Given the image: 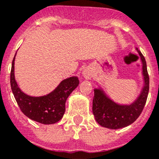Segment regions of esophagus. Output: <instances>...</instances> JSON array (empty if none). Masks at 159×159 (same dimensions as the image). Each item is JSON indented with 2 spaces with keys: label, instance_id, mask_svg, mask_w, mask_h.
Segmentation results:
<instances>
[{
  "label": "esophagus",
  "instance_id": "esophagus-1",
  "mask_svg": "<svg viewBox=\"0 0 159 159\" xmlns=\"http://www.w3.org/2000/svg\"><path fill=\"white\" fill-rule=\"evenodd\" d=\"M83 77L86 79V80H90L93 77V71L90 68L87 67L83 70L82 72Z\"/></svg>",
  "mask_w": 159,
  "mask_h": 159
}]
</instances>
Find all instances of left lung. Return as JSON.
Masks as SVG:
<instances>
[{
    "label": "left lung",
    "instance_id": "8db88e82",
    "mask_svg": "<svg viewBox=\"0 0 159 159\" xmlns=\"http://www.w3.org/2000/svg\"><path fill=\"white\" fill-rule=\"evenodd\" d=\"M141 62L143 87L138 96L129 104L118 103L111 99L104 88L93 89V114L100 126L111 129H121L135 122L141 113L149 92V76L144 57L135 48Z\"/></svg>",
    "mask_w": 159,
    "mask_h": 159
}]
</instances>
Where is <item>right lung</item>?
Instances as JSON below:
<instances>
[{
    "label": "right lung",
    "instance_id": "1",
    "mask_svg": "<svg viewBox=\"0 0 159 159\" xmlns=\"http://www.w3.org/2000/svg\"><path fill=\"white\" fill-rule=\"evenodd\" d=\"M16 53L11 65L10 82L12 93L21 111L30 119L45 125L56 123L64 116L67 98L79 86L78 76L73 75L65 79L48 94L30 96L21 90L15 77Z\"/></svg>",
    "mask_w": 159,
    "mask_h": 159
}]
</instances>
